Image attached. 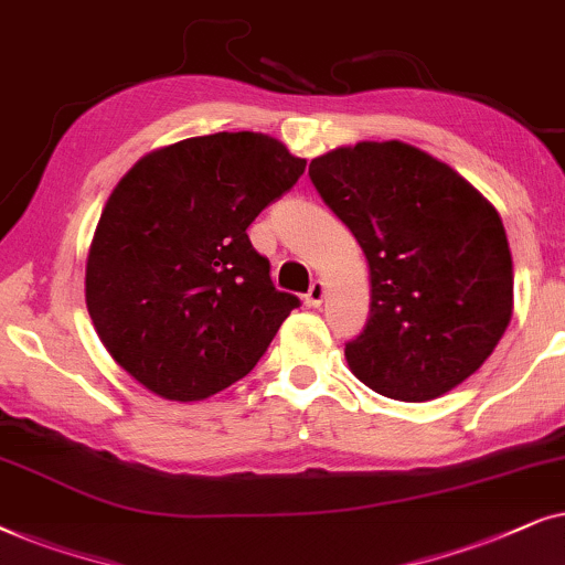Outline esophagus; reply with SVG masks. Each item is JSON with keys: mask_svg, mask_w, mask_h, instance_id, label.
<instances>
[{"mask_svg": "<svg viewBox=\"0 0 565 565\" xmlns=\"http://www.w3.org/2000/svg\"><path fill=\"white\" fill-rule=\"evenodd\" d=\"M322 299H326V284H322V281H312L310 291H307V295H305L307 307H320Z\"/></svg>", "mask_w": 565, "mask_h": 565, "instance_id": "obj_1", "label": "esophagus"}]
</instances>
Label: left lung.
<instances>
[{"instance_id":"obj_1","label":"left lung","mask_w":565,"mask_h":565,"mask_svg":"<svg viewBox=\"0 0 565 565\" xmlns=\"http://www.w3.org/2000/svg\"><path fill=\"white\" fill-rule=\"evenodd\" d=\"M310 178L370 260V320L345 343L349 370L405 403L476 374L514 310L509 239L491 201L397 139L315 157Z\"/></svg>"}]
</instances>
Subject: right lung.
<instances>
[{
    "label": "right lung",
    "mask_w": 565,
    "mask_h": 565,
    "mask_svg": "<svg viewBox=\"0 0 565 565\" xmlns=\"http://www.w3.org/2000/svg\"><path fill=\"white\" fill-rule=\"evenodd\" d=\"M305 164L268 134L220 131L154 149L113 188L87 253V312L149 393H222L299 307L274 287L247 227Z\"/></svg>",
    "instance_id": "right-lung-1"
}]
</instances>
